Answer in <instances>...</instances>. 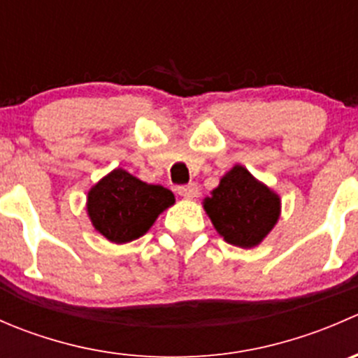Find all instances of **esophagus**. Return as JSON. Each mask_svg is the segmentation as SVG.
<instances>
[{"label":"esophagus","mask_w":358,"mask_h":358,"mask_svg":"<svg viewBox=\"0 0 358 358\" xmlns=\"http://www.w3.org/2000/svg\"><path fill=\"white\" fill-rule=\"evenodd\" d=\"M178 194L183 199H196L199 196V187L196 183H189V185L178 187Z\"/></svg>","instance_id":"34e87169"}]
</instances>
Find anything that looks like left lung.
Returning <instances> with one entry per match:
<instances>
[{"instance_id": "left-lung-1", "label": "left lung", "mask_w": 358, "mask_h": 358, "mask_svg": "<svg viewBox=\"0 0 358 358\" xmlns=\"http://www.w3.org/2000/svg\"><path fill=\"white\" fill-rule=\"evenodd\" d=\"M202 206L223 241L243 249L262 244L280 216L279 194L241 164L222 176Z\"/></svg>"}]
</instances>
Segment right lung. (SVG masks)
Instances as JSON below:
<instances>
[{"mask_svg":"<svg viewBox=\"0 0 358 358\" xmlns=\"http://www.w3.org/2000/svg\"><path fill=\"white\" fill-rule=\"evenodd\" d=\"M173 204L171 190L115 168L88 190L86 213L100 236L114 244H126L145 236L157 216Z\"/></svg>","mask_w":358,"mask_h":358,"instance_id":"right-lung-1","label":"right lung"}]
</instances>
